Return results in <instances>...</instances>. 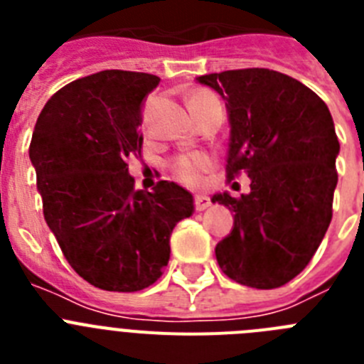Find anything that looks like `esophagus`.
<instances>
[{
    "instance_id": "obj_1",
    "label": "esophagus",
    "mask_w": 364,
    "mask_h": 364,
    "mask_svg": "<svg viewBox=\"0 0 364 364\" xmlns=\"http://www.w3.org/2000/svg\"><path fill=\"white\" fill-rule=\"evenodd\" d=\"M211 205V200L208 197H204V195H197L195 197V210L197 211H204L205 208H210Z\"/></svg>"
}]
</instances>
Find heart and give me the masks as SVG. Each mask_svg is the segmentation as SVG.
<instances>
[{"label":"heart","instance_id":"heart-1","mask_svg":"<svg viewBox=\"0 0 364 364\" xmlns=\"http://www.w3.org/2000/svg\"><path fill=\"white\" fill-rule=\"evenodd\" d=\"M189 107H191L193 114L197 117V120H202L210 112L222 111L220 100L205 89H198L189 96ZM211 166H213V160L208 154L189 153L173 159L169 164V169L180 184L188 186V188H200L204 184V175L210 171Z\"/></svg>","mask_w":364,"mask_h":364}]
</instances>
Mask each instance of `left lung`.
I'll use <instances>...</instances> for the list:
<instances>
[{
  "label": "left lung",
  "mask_w": 364,
  "mask_h": 364,
  "mask_svg": "<svg viewBox=\"0 0 364 364\" xmlns=\"http://www.w3.org/2000/svg\"><path fill=\"white\" fill-rule=\"evenodd\" d=\"M228 102V182L250 176V193L215 195L235 213L215 247L220 269L244 286L272 290L306 268L332 220L337 186L336 127L326 104L304 83L269 69L198 76Z\"/></svg>",
  "instance_id": "left-lung-1"
}]
</instances>
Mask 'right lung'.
<instances>
[{
    "label": "right lung",
    "mask_w": 364,
    "mask_h": 364,
    "mask_svg": "<svg viewBox=\"0 0 364 364\" xmlns=\"http://www.w3.org/2000/svg\"><path fill=\"white\" fill-rule=\"evenodd\" d=\"M154 74L102 70L54 92L28 154L45 220L80 277L107 291H140L162 277L191 193L160 180L136 191L129 156H142V105Z\"/></svg>",
    "instance_id": "right-lung-1"
}]
</instances>
